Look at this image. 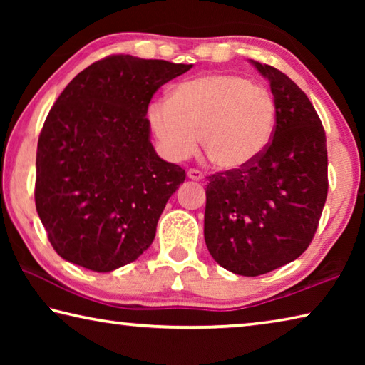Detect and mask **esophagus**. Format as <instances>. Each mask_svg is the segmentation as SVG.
Returning a JSON list of instances; mask_svg holds the SVG:
<instances>
[{"instance_id": "1", "label": "esophagus", "mask_w": 365, "mask_h": 365, "mask_svg": "<svg viewBox=\"0 0 365 365\" xmlns=\"http://www.w3.org/2000/svg\"><path fill=\"white\" fill-rule=\"evenodd\" d=\"M187 175H188L190 180H195V182H200V180H202V178H205V175H202V172L197 170V169H188Z\"/></svg>"}]
</instances>
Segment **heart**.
<instances>
[{
    "label": "heart",
    "instance_id": "heart-1",
    "mask_svg": "<svg viewBox=\"0 0 365 365\" xmlns=\"http://www.w3.org/2000/svg\"><path fill=\"white\" fill-rule=\"evenodd\" d=\"M148 120L160 151L182 160L200 146L214 165L237 170L251 164L269 145L275 103L267 90L235 73H207L172 90L168 101H154Z\"/></svg>",
    "mask_w": 365,
    "mask_h": 365
}]
</instances>
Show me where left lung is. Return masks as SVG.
I'll use <instances>...</instances> for the list:
<instances>
[{"instance_id":"8db88e82","label":"left lung","mask_w":365,"mask_h":365,"mask_svg":"<svg viewBox=\"0 0 365 365\" xmlns=\"http://www.w3.org/2000/svg\"><path fill=\"white\" fill-rule=\"evenodd\" d=\"M250 63L270 83L274 138L251 164L209 177L205 240L222 267L257 277L298 259L312 242L329 163L322 122L304 91L275 67Z\"/></svg>"}]
</instances>
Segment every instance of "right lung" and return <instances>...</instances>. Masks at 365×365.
Masks as SVG:
<instances>
[{
	"label": "right lung",
	"instance_id": "1",
	"mask_svg": "<svg viewBox=\"0 0 365 365\" xmlns=\"http://www.w3.org/2000/svg\"><path fill=\"white\" fill-rule=\"evenodd\" d=\"M190 69L109 56L80 72L49 110L36 148L35 205L67 262L113 272L151 246L187 175L158 156L148 106L158 88Z\"/></svg>",
	"mask_w": 365,
	"mask_h": 365
}]
</instances>
